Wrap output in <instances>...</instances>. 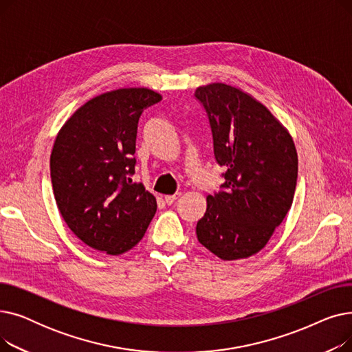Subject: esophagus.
<instances>
[{
  "mask_svg": "<svg viewBox=\"0 0 352 352\" xmlns=\"http://www.w3.org/2000/svg\"><path fill=\"white\" fill-rule=\"evenodd\" d=\"M179 195H181L179 192H177V194H174V195H165V197H164V199H165L166 204L171 206V204H174V202L177 201V198H178Z\"/></svg>",
  "mask_w": 352,
  "mask_h": 352,
  "instance_id": "1",
  "label": "esophagus"
}]
</instances>
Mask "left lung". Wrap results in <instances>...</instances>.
<instances>
[{
    "instance_id": "1",
    "label": "left lung",
    "mask_w": 352,
    "mask_h": 352,
    "mask_svg": "<svg viewBox=\"0 0 352 352\" xmlns=\"http://www.w3.org/2000/svg\"><path fill=\"white\" fill-rule=\"evenodd\" d=\"M224 168L221 191L207 197L198 241L224 261L260 252L292 206L298 155L288 129L248 92L224 82L195 89Z\"/></svg>"
}]
</instances>
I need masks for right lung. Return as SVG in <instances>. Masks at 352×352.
Here are the masks:
<instances>
[{
    "label": "right lung",
    "mask_w": 352,
    "mask_h": 352,
    "mask_svg": "<svg viewBox=\"0 0 352 352\" xmlns=\"http://www.w3.org/2000/svg\"><path fill=\"white\" fill-rule=\"evenodd\" d=\"M162 100L150 88H118L81 105L55 138L50 158L58 210L84 244L108 255L135 247L157 211L135 173L138 120Z\"/></svg>",
    "instance_id": "1"
}]
</instances>
